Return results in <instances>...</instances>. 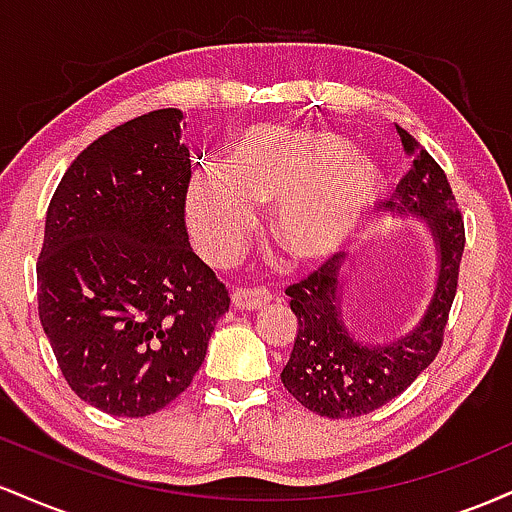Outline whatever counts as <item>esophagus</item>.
Masks as SVG:
<instances>
[{
  "label": "esophagus",
  "mask_w": 512,
  "mask_h": 512,
  "mask_svg": "<svg viewBox=\"0 0 512 512\" xmlns=\"http://www.w3.org/2000/svg\"><path fill=\"white\" fill-rule=\"evenodd\" d=\"M233 308L236 310H260L272 301L269 291L264 289H236L233 291Z\"/></svg>",
  "instance_id": "1"
}]
</instances>
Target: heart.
Returning a JSON list of instances; mask_svg holds the SVG:
<instances>
[{
	"instance_id": "b5f03b06",
	"label": "heart",
	"mask_w": 512,
	"mask_h": 512,
	"mask_svg": "<svg viewBox=\"0 0 512 512\" xmlns=\"http://www.w3.org/2000/svg\"><path fill=\"white\" fill-rule=\"evenodd\" d=\"M380 170L330 129L252 125L233 137L223 166L192 170L185 223L211 264L233 262L272 204L269 236L296 264L337 255L378 202Z\"/></svg>"
}]
</instances>
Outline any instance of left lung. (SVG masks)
<instances>
[{"instance_id":"1","label":"left lung","mask_w":512,"mask_h":512,"mask_svg":"<svg viewBox=\"0 0 512 512\" xmlns=\"http://www.w3.org/2000/svg\"><path fill=\"white\" fill-rule=\"evenodd\" d=\"M411 170L397 185L395 216L424 221L436 250V284L424 315L390 342L358 337L344 310V293L356 267H339V255L301 284L286 289L298 317L293 351L281 383L305 409L330 419L370 414L402 395L431 366L455 301L457 272L464 252V223L443 168L414 137L397 125Z\"/></svg>"}]
</instances>
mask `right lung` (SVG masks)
I'll return each instance as SVG.
<instances>
[{
  "label": "right lung",
  "mask_w": 512,
  "mask_h": 512,
  "mask_svg": "<svg viewBox=\"0 0 512 512\" xmlns=\"http://www.w3.org/2000/svg\"><path fill=\"white\" fill-rule=\"evenodd\" d=\"M178 108L88 144L45 216L38 313L69 387L113 416H149L187 390L226 286L190 248L192 175Z\"/></svg>",
  "instance_id": "1"
}]
</instances>
